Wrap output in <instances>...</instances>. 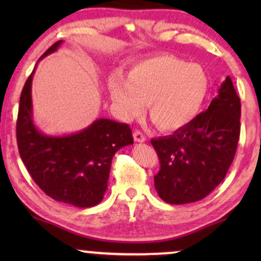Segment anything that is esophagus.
I'll return each mask as SVG.
<instances>
[{
	"label": "esophagus",
	"mask_w": 261,
	"mask_h": 261,
	"mask_svg": "<svg viewBox=\"0 0 261 261\" xmlns=\"http://www.w3.org/2000/svg\"><path fill=\"white\" fill-rule=\"evenodd\" d=\"M134 140L136 141V142H145V141H146L145 134H143L142 131H140V130L134 131Z\"/></svg>",
	"instance_id": "1"
}]
</instances>
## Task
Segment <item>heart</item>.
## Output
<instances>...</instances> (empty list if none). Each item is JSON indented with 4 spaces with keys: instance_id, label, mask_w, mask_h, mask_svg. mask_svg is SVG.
Here are the masks:
<instances>
[{
    "instance_id": "1",
    "label": "heart",
    "mask_w": 261,
    "mask_h": 261,
    "mask_svg": "<svg viewBox=\"0 0 261 261\" xmlns=\"http://www.w3.org/2000/svg\"><path fill=\"white\" fill-rule=\"evenodd\" d=\"M208 91L200 65L172 55H158L136 62L127 79L114 74L109 81L113 103L124 118L142 112L145 101L151 121L164 131L178 130L199 114Z\"/></svg>"
}]
</instances>
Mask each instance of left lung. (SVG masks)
Masks as SVG:
<instances>
[{"label": "left lung", "mask_w": 261, "mask_h": 261, "mask_svg": "<svg viewBox=\"0 0 261 261\" xmlns=\"http://www.w3.org/2000/svg\"><path fill=\"white\" fill-rule=\"evenodd\" d=\"M241 134V99L227 77L206 112L169 136L152 139L161 169L154 188L163 201L203 199L223 180Z\"/></svg>", "instance_id": "1"}]
</instances>
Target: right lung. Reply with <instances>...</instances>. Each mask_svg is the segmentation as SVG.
Wrapping results in <instances>:
<instances>
[{"label": "right lung", "instance_id": "add662e5", "mask_svg": "<svg viewBox=\"0 0 261 261\" xmlns=\"http://www.w3.org/2000/svg\"><path fill=\"white\" fill-rule=\"evenodd\" d=\"M61 43L56 41L40 59L56 51ZM33 74L34 71L23 87L17 118V145L23 163L38 187L56 201L77 207L98 205L107 190L114 154L134 143L131 128L98 119L77 134L43 135L32 118Z\"/></svg>", "mask_w": 261, "mask_h": 261}]
</instances>
